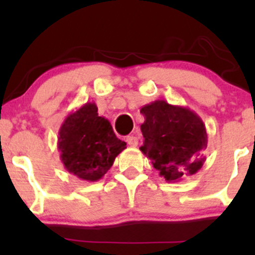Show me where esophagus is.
<instances>
[{"instance_id": "34e87169", "label": "esophagus", "mask_w": 255, "mask_h": 255, "mask_svg": "<svg viewBox=\"0 0 255 255\" xmlns=\"http://www.w3.org/2000/svg\"><path fill=\"white\" fill-rule=\"evenodd\" d=\"M126 142H127L128 145L135 146L138 144V138L134 137V135H128V137L126 138Z\"/></svg>"}]
</instances>
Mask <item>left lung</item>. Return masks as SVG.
I'll list each match as a JSON object with an SVG mask.
<instances>
[{
  "label": "left lung",
  "mask_w": 255,
  "mask_h": 255,
  "mask_svg": "<svg viewBox=\"0 0 255 255\" xmlns=\"http://www.w3.org/2000/svg\"><path fill=\"white\" fill-rule=\"evenodd\" d=\"M144 143L140 150L166 181L194 175L206 160L207 133L200 116L187 107L156 100L140 109Z\"/></svg>",
  "instance_id": "obj_1"
}]
</instances>
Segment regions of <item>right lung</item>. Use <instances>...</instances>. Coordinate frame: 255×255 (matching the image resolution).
Returning a JSON list of instances; mask_svg holds the SVG:
<instances>
[{
    "instance_id": "obj_1",
    "label": "right lung",
    "mask_w": 255,
    "mask_h": 255,
    "mask_svg": "<svg viewBox=\"0 0 255 255\" xmlns=\"http://www.w3.org/2000/svg\"><path fill=\"white\" fill-rule=\"evenodd\" d=\"M58 149L64 168L86 181H97L125 150L126 142L116 137L109 120L100 117L95 102L69 113L58 133Z\"/></svg>"
}]
</instances>
